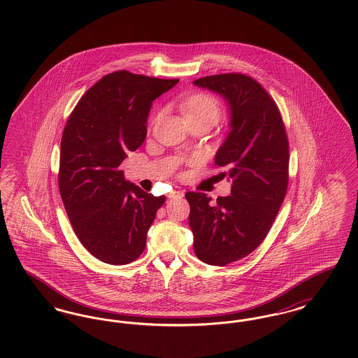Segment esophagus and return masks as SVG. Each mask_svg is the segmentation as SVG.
Masks as SVG:
<instances>
[{"instance_id":"obj_1","label":"esophagus","mask_w":358,"mask_h":358,"mask_svg":"<svg viewBox=\"0 0 358 358\" xmlns=\"http://www.w3.org/2000/svg\"><path fill=\"white\" fill-rule=\"evenodd\" d=\"M184 194H185V193H184L182 190H173V192L169 193L168 197H169V199H182Z\"/></svg>"}]
</instances>
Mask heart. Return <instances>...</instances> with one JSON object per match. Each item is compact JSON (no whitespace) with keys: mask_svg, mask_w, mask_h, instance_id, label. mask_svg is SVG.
<instances>
[{"mask_svg":"<svg viewBox=\"0 0 358 358\" xmlns=\"http://www.w3.org/2000/svg\"><path fill=\"white\" fill-rule=\"evenodd\" d=\"M180 107L187 120L200 117H209L215 122H217L220 117V104L212 95L208 94L189 95L181 101Z\"/></svg>","mask_w":358,"mask_h":358,"instance_id":"1","label":"heart"}]
</instances>
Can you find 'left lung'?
I'll use <instances>...</instances> for the list:
<instances>
[{
    "instance_id": "1",
    "label": "left lung",
    "mask_w": 358,
    "mask_h": 358,
    "mask_svg": "<svg viewBox=\"0 0 358 358\" xmlns=\"http://www.w3.org/2000/svg\"><path fill=\"white\" fill-rule=\"evenodd\" d=\"M193 85L220 95L229 114L215 164L228 171L231 194L216 205L205 193L185 194L196 255L222 267L250 255L267 236L287 190L289 142L276 104L252 78L222 73Z\"/></svg>"
}]
</instances>
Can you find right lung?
<instances>
[{"mask_svg": "<svg viewBox=\"0 0 358 358\" xmlns=\"http://www.w3.org/2000/svg\"><path fill=\"white\" fill-rule=\"evenodd\" d=\"M178 83L117 71L92 85L67 120L59 189L85 250L107 264L134 262L165 196L124 180L120 165L145 141L154 101Z\"/></svg>", "mask_w": 358, "mask_h": 358, "instance_id": "obj_1", "label": "right lung"}]
</instances>
